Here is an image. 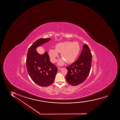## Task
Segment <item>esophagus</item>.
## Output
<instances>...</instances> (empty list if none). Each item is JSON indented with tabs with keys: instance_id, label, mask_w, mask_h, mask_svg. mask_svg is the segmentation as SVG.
I'll use <instances>...</instances> for the list:
<instances>
[{
	"instance_id": "34e87169",
	"label": "esophagus",
	"mask_w": 120,
	"mask_h": 120,
	"mask_svg": "<svg viewBox=\"0 0 120 120\" xmlns=\"http://www.w3.org/2000/svg\"><path fill=\"white\" fill-rule=\"evenodd\" d=\"M62 69V68H59V67H58V70H61Z\"/></svg>"
}]
</instances>
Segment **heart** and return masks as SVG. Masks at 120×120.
<instances>
[{
	"label": "heart",
	"mask_w": 120,
	"mask_h": 120,
	"mask_svg": "<svg viewBox=\"0 0 120 120\" xmlns=\"http://www.w3.org/2000/svg\"><path fill=\"white\" fill-rule=\"evenodd\" d=\"M55 49L50 48L49 50L48 55L51 61L55 63L57 60L59 53H61V56L62 58L58 61V66L64 65L66 62L68 63L74 62L80 50V46L77 41L60 42L55 45Z\"/></svg>",
	"instance_id": "heart-1"
}]
</instances>
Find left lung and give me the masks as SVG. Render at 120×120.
<instances>
[{"label":"left lung","mask_w":120,"mask_h":120,"mask_svg":"<svg viewBox=\"0 0 120 120\" xmlns=\"http://www.w3.org/2000/svg\"><path fill=\"white\" fill-rule=\"evenodd\" d=\"M92 55L87 44L83 46L81 53L76 60L66 67V81L72 86L78 85L87 79L91 68Z\"/></svg>","instance_id":"left-lung-1"}]
</instances>
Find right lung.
I'll return each mask as SVG.
<instances>
[{
	"label": "right lung",
	"instance_id": "1",
	"mask_svg": "<svg viewBox=\"0 0 120 120\" xmlns=\"http://www.w3.org/2000/svg\"><path fill=\"white\" fill-rule=\"evenodd\" d=\"M50 40L38 39L30 47L27 56L26 67L29 76L36 84L42 87L48 86L54 82L58 71L56 66L50 62L47 52L40 54L36 50Z\"/></svg>",
	"mask_w": 120,
	"mask_h": 120
}]
</instances>
